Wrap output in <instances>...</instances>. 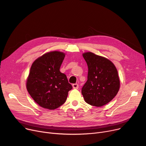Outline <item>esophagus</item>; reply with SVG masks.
Wrapping results in <instances>:
<instances>
[{
	"instance_id": "1",
	"label": "esophagus",
	"mask_w": 146,
	"mask_h": 146,
	"mask_svg": "<svg viewBox=\"0 0 146 146\" xmlns=\"http://www.w3.org/2000/svg\"><path fill=\"white\" fill-rule=\"evenodd\" d=\"M72 86L74 89H78V88H79V85L78 83H74V84H73Z\"/></svg>"
}]
</instances>
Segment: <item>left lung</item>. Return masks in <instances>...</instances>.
<instances>
[{
    "label": "left lung",
    "mask_w": 146,
    "mask_h": 146,
    "mask_svg": "<svg viewBox=\"0 0 146 146\" xmlns=\"http://www.w3.org/2000/svg\"><path fill=\"white\" fill-rule=\"evenodd\" d=\"M88 67V80L82 89L86 103L100 107L111 101L118 92V72L111 61L91 52L83 54Z\"/></svg>",
    "instance_id": "8db88e82"
}]
</instances>
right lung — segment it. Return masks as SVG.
I'll list each match as a JSON object with an SVG mask.
<instances>
[{
  "label": "right lung",
  "mask_w": 146,
  "mask_h": 146,
  "mask_svg": "<svg viewBox=\"0 0 146 146\" xmlns=\"http://www.w3.org/2000/svg\"><path fill=\"white\" fill-rule=\"evenodd\" d=\"M64 53L51 51L44 54L33 63L27 81V89L40 106L50 110L62 105L72 86L60 71Z\"/></svg>",
  "instance_id": "right-lung-1"
}]
</instances>
